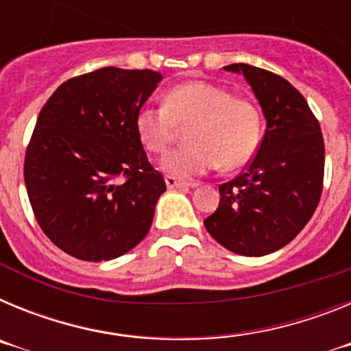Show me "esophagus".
<instances>
[{
    "instance_id": "1",
    "label": "esophagus",
    "mask_w": 351,
    "mask_h": 351,
    "mask_svg": "<svg viewBox=\"0 0 351 351\" xmlns=\"http://www.w3.org/2000/svg\"><path fill=\"white\" fill-rule=\"evenodd\" d=\"M165 182H167V188H169V190H188V188H191V186H193L191 182L182 181V179L173 178V176H167Z\"/></svg>"
}]
</instances>
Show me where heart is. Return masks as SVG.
<instances>
[{
	"label": "heart",
	"mask_w": 351,
	"mask_h": 351,
	"mask_svg": "<svg viewBox=\"0 0 351 351\" xmlns=\"http://www.w3.org/2000/svg\"><path fill=\"white\" fill-rule=\"evenodd\" d=\"M188 128L191 144L163 160V169L179 178L209 170L243 169L256 153L260 141L258 108L246 98L206 80H186L167 91L163 105H144L135 128L149 153L165 154L178 141L179 128Z\"/></svg>",
	"instance_id": "heart-1"
}]
</instances>
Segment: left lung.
Returning <instances> with one entry per match:
<instances>
[{"mask_svg":"<svg viewBox=\"0 0 351 351\" xmlns=\"http://www.w3.org/2000/svg\"><path fill=\"white\" fill-rule=\"evenodd\" d=\"M241 71L255 91L267 128L241 176L219 186L218 209L204 219L226 250L263 256L287 246L311 219L324 190L325 145L320 123L287 79L246 63Z\"/></svg>","mask_w":351,"mask_h":351,"instance_id":"left-lung-1","label":"left lung"}]
</instances>
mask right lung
Here are the masks:
<instances>
[{
    "label": "right lung",
    "instance_id": "right-lung-1",
    "mask_svg": "<svg viewBox=\"0 0 351 351\" xmlns=\"http://www.w3.org/2000/svg\"><path fill=\"white\" fill-rule=\"evenodd\" d=\"M160 80L153 70L98 68L61 84L40 110L24 182L40 228L68 255L112 260L147 235L167 186L135 117Z\"/></svg>",
    "mask_w": 351,
    "mask_h": 351
}]
</instances>
